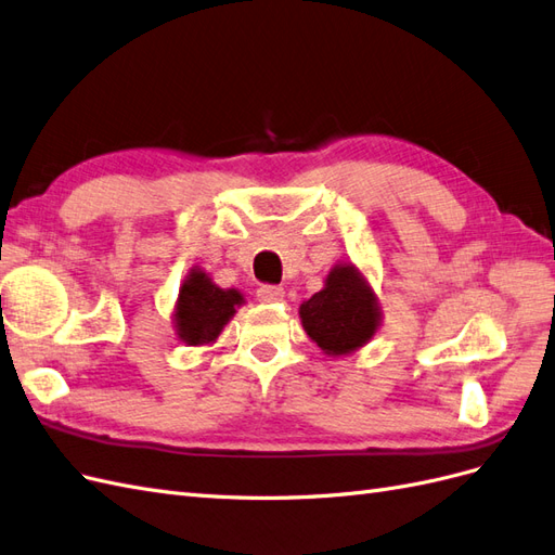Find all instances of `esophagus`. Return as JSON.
I'll use <instances>...</instances> for the list:
<instances>
[{
  "label": "esophagus",
  "mask_w": 555,
  "mask_h": 555,
  "mask_svg": "<svg viewBox=\"0 0 555 555\" xmlns=\"http://www.w3.org/2000/svg\"><path fill=\"white\" fill-rule=\"evenodd\" d=\"M282 296H284V289L278 287V284H261L257 289V298L261 304H275V300H280Z\"/></svg>",
  "instance_id": "obj_1"
}]
</instances>
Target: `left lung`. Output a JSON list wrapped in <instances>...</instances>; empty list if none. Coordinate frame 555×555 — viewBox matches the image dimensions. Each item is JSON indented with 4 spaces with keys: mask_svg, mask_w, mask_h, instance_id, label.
Returning <instances> with one entry per match:
<instances>
[{
    "mask_svg": "<svg viewBox=\"0 0 555 555\" xmlns=\"http://www.w3.org/2000/svg\"><path fill=\"white\" fill-rule=\"evenodd\" d=\"M300 319L310 338L326 354H349L373 338L379 312L375 294L354 266H335L326 287L300 306Z\"/></svg>",
    "mask_w": 555,
    "mask_h": 555,
    "instance_id": "1",
    "label": "left lung"
}]
</instances>
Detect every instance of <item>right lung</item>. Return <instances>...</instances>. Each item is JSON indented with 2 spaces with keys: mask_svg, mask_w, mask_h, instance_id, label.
Returning a JSON list of instances; mask_svg holds the SVG:
<instances>
[{
  "mask_svg": "<svg viewBox=\"0 0 555 555\" xmlns=\"http://www.w3.org/2000/svg\"><path fill=\"white\" fill-rule=\"evenodd\" d=\"M241 304V292L220 289L204 271H192L182 282L176 308L180 340L188 345L212 343Z\"/></svg>",
  "mask_w": 555,
  "mask_h": 555,
  "instance_id": "1",
  "label": "right lung"
}]
</instances>
